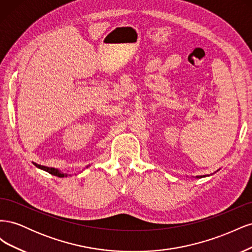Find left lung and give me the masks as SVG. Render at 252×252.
<instances>
[{
  "mask_svg": "<svg viewBox=\"0 0 252 252\" xmlns=\"http://www.w3.org/2000/svg\"><path fill=\"white\" fill-rule=\"evenodd\" d=\"M196 178H202V177H196Z\"/></svg>",
  "mask_w": 252,
  "mask_h": 252,
  "instance_id": "obj_1",
  "label": "left lung"
}]
</instances>
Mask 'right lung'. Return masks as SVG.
<instances>
[{
    "label": "right lung",
    "mask_w": 252,
    "mask_h": 252,
    "mask_svg": "<svg viewBox=\"0 0 252 252\" xmlns=\"http://www.w3.org/2000/svg\"><path fill=\"white\" fill-rule=\"evenodd\" d=\"M37 168H40V169H43V170H45V171H47L48 173H50V174H52V175H57V177H59V178H64V177H67V174H65V173H63V172H61L60 170H58V169H56V168H52V167H46V166H42V165H37V164H35V163H33Z\"/></svg>",
    "instance_id": "obj_1"
}]
</instances>
